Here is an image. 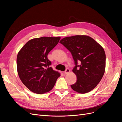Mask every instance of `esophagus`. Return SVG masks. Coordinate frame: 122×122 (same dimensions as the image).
Here are the masks:
<instances>
[{"instance_id": "esophagus-1", "label": "esophagus", "mask_w": 122, "mask_h": 122, "mask_svg": "<svg viewBox=\"0 0 122 122\" xmlns=\"http://www.w3.org/2000/svg\"><path fill=\"white\" fill-rule=\"evenodd\" d=\"M70 70L69 69H67L64 72V74H67L70 73Z\"/></svg>"}]
</instances>
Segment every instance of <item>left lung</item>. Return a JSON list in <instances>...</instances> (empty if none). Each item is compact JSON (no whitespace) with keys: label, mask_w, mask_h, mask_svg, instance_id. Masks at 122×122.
Listing matches in <instances>:
<instances>
[{"label":"left lung","mask_w":122,"mask_h":122,"mask_svg":"<svg viewBox=\"0 0 122 122\" xmlns=\"http://www.w3.org/2000/svg\"><path fill=\"white\" fill-rule=\"evenodd\" d=\"M60 43L71 53L75 66L72 71L76 82L71 86L79 93H88L97 86L104 75L106 55L102 47L87 36H74L61 39ZM80 64L78 65V62Z\"/></svg>","instance_id":"left-lung-1"}]
</instances>
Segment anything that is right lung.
I'll use <instances>...</instances> for the list:
<instances>
[{"mask_svg": "<svg viewBox=\"0 0 122 122\" xmlns=\"http://www.w3.org/2000/svg\"><path fill=\"white\" fill-rule=\"evenodd\" d=\"M60 37H45L29 40L17 55V71L21 81L35 93L42 94L51 90L60 73L50 67L47 57Z\"/></svg>", "mask_w": 122, "mask_h": 122, "instance_id": "obj_1", "label": "right lung"}]
</instances>
